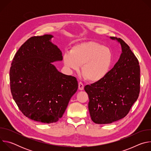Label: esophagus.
Instances as JSON below:
<instances>
[{"instance_id": "1", "label": "esophagus", "mask_w": 151, "mask_h": 151, "mask_svg": "<svg viewBox=\"0 0 151 151\" xmlns=\"http://www.w3.org/2000/svg\"><path fill=\"white\" fill-rule=\"evenodd\" d=\"M83 88H84L83 84L82 83V82H79V84H78V88H79V90H83Z\"/></svg>"}]
</instances>
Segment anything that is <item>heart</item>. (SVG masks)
I'll return each mask as SVG.
<instances>
[{"label":"heart","mask_w":151,"mask_h":151,"mask_svg":"<svg viewBox=\"0 0 151 151\" xmlns=\"http://www.w3.org/2000/svg\"><path fill=\"white\" fill-rule=\"evenodd\" d=\"M63 61L70 70H78L82 65L83 77L91 82H97L108 73L113 63V54L109 48L89 41L74 46L70 53L64 54Z\"/></svg>","instance_id":"heart-1"}]
</instances>
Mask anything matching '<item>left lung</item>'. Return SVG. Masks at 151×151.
I'll return each instance as SVG.
<instances>
[{"label": "left lung", "mask_w": 151, "mask_h": 151, "mask_svg": "<svg viewBox=\"0 0 151 151\" xmlns=\"http://www.w3.org/2000/svg\"><path fill=\"white\" fill-rule=\"evenodd\" d=\"M120 43L122 53L114 67L103 79L87 85L88 109L96 124H111L124 118L137 100L140 93L139 61L121 38L111 37Z\"/></svg>", "instance_id": "1"}]
</instances>
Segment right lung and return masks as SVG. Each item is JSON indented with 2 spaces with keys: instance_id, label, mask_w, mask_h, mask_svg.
Masks as SVG:
<instances>
[{
  "instance_id": "right-lung-1",
  "label": "right lung",
  "mask_w": 151,
  "mask_h": 151,
  "mask_svg": "<svg viewBox=\"0 0 151 151\" xmlns=\"http://www.w3.org/2000/svg\"><path fill=\"white\" fill-rule=\"evenodd\" d=\"M53 36H33L16 52L10 68L13 99L26 117L43 123L58 121L65 112L78 83L52 64L61 61V51L51 42Z\"/></svg>"
}]
</instances>
